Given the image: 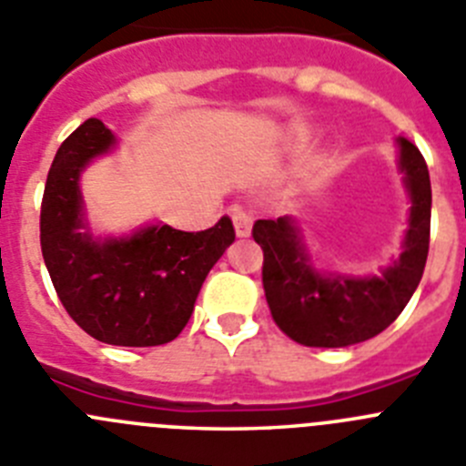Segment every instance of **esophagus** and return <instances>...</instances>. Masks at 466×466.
Here are the masks:
<instances>
[{
  "label": "esophagus",
  "mask_w": 466,
  "mask_h": 466,
  "mask_svg": "<svg viewBox=\"0 0 466 466\" xmlns=\"http://www.w3.org/2000/svg\"><path fill=\"white\" fill-rule=\"evenodd\" d=\"M229 216H232L237 237H250V229H253V216L241 207H234L232 211H229Z\"/></svg>",
  "instance_id": "obj_1"
}]
</instances>
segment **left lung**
I'll return each instance as SVG.
<instances>
[{
  "label": "left lung",
  "mask_w": 466,
  "mask_h": 466,
  "mask_svg": "<svg viewBox=\"0 0 466 466\" xmlns=\"http://www.w3.org/2000/svg\"><path fill=\"white\" fill-rule=\"evenodd\" d=\"M400 172L411 199L402 253L380 276L321 273L312 267L294 218L258 220L253 238L264 250L262 282L273 321L306 347H350L370 340L398 319L423 278L430 248L432 188L420 151L398 137Z\"/></svg>",
  "instance_id": "1"
}]
</instances>
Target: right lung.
I'll list each match as a JSON object with an SVG mask.
<instances>
[{
  "mask_svg": "<svg viewBox=\"0 0 466 466\" xmlns=\"http://www.w3.org/2000/svg\"><path fill=\"white\" fill-rule=\"evenodd\" d=\"M115 147L101 119H86L62 142L41 204L43 259L82 331L116 347L165 345L184 331L204 278L232 246V220L223 216L204 232L154 223L126 237H94L80 174Z\"/></svg>",
  "mask_w": 466,
  "mask_h": 466,
  "instance_id": "1",
  "label": "right lung"
}]
</instances>
